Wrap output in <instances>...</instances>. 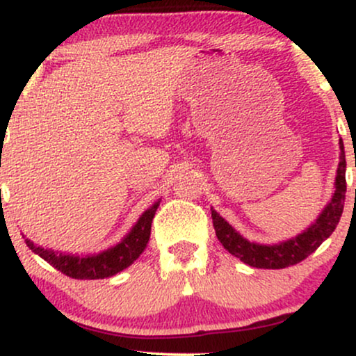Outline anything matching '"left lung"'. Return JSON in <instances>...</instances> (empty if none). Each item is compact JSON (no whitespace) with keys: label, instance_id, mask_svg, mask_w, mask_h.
Listing matches in <instances>:
<instances>
[{"label":"left lung","instance_id":"left-lung-1","mask_svg":"<svg viewBox=\"0 0 356 356\" xmlns=\"http://www.w3.org/2000/svg\"><path fill=\"white\" fill-rule=\"evenodd\" d=\"M340 150V164H338L337 179H334L333 197L328 202V206L323 209L316 222L312 224L301 234H298L296 238L268 246V244H257L244 239L226 219L220 218L218 212L212 209V224H214L216 236H218L224 249L229 251L232 256L239 257L243 263L249 264V266L261 269H283L293 266V264L301 263L312 252L316 251L321 246L323 241L332 236L337 224L340 222L343 204H345L346 161L345 147H343L341 138Z\"/></svg>","mask_w":356,"mask_h":356}]
</instances>
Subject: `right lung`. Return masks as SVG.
I'll use <instances>...</instances> for the list:
<instances>
[{
  "mask_svg": "<svg viewBox=\"0 0 356 356\" xmlns=\"http://www.w3.org/2000/svg\"><path fill=\"white\" fill-rule=\"evenodd\" d=\"M157 207L159 202H155L152 207H149L140 216V219L137 220L132 231L122 239V243L107 249V251L99 252V254L83 257L61 254V252H55L51 249L35 246L30 239H24V243L31 251L43 257L47 263H50L53 268L73 277V280H104V277H110L120 273L122 269L129 268L144 252L147 243H149L150 227H152V219Z\"/></svg>",
  "mask_w": 356,
  "mask_h": 356,
  "instance_id": "right-lung-1",
  "label": "right lung"
}]
</instances>
